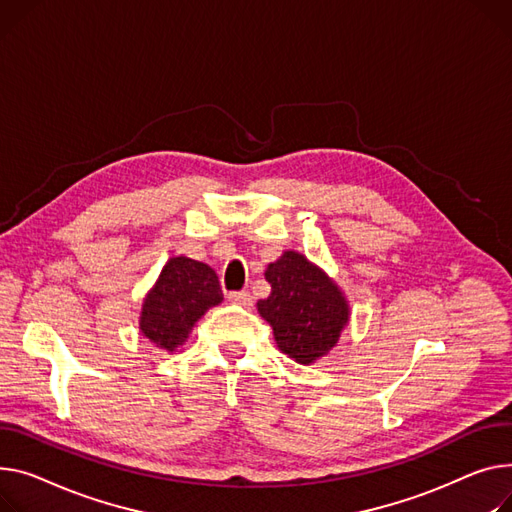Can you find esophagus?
Listing matches in <instances>:
<instances>
[{
    "label": "esophagus",
    "mask_w": 512,
    "mask_h": 512,
    "mask_svg": "<svg viewBox=\"0 0 512 512\" xmlns=\"http://www.w3.org/2000/svg\"><path fill=\"white\" fill-rule=\"evenodd\" d=\"M226 298L234 304H243V306H251L253 304V296L249 290H234V292H228Z\"/></svg>",
    "instance_id": "obj_1"
}]
</instances>
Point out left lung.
<instances>
[{"mask_svg":"<svg viewBox=\"0 0 512 512\" xmlns=\"http://www.w3.org/2000/svg\"><path fill=\"white\" fill-rule=\"evenodd\" d=\"M265 280L271 294L257 302V311L274 327L278 348L300 364L325 356L348 323L342 292L317 265L294 251L269 263Z\"/></svg>","mask_w":512,"mask_h":512,"instance_id":"8db88e82","label":"left lung"}]
</instances>
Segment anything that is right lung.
<instances>
[{
	"mask_svg": "<svg viewBox=\"0 0 512 512\" xmlns=\"http://www.w3.org/2000/svg\"><path fill=\"white\" fill-rule=\"evenodd\" d=\"M222 298L218 276L210 265L173 257L144 300L140 329L156 348L175 352L195 321Z\"/></svg>",
	"mask_w": 512,
	"mask_h": 512,
	"instance_id": "add662e5",
	"label": "right lung"
}]
</instances>
